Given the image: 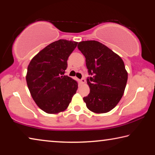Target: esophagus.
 I'll return each instance as SVG.
<instances>
[{"instance_id":"obj_1","label":"esophagus","mask_w":155,"mask_h":155,"mask_svg":"<svg viewBox=\"0 0 155 155\" xmlns=\"http://www.w3.org/2000/svg\"><path fill=\"white\" fill-rule=\"evenodd\" d=\"M85 83V78H82V79L81 80V83L84 84Z\"/></svg>"}]
</instances>
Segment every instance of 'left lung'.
I'll list each match as a JSON object with an SVG mask.
<instances>
[{
	"mask_svg": "<svg viewBox=\"0 0 155 155\" xmlns=\"http://www.w3.org/2000/svg\"><path fill=\"white\" fill-rule=\"evenodd\" d=\"M78 48L85 57L86 66L92 77L87 79L90 89L83 101L95 114H104L117 105L124 94L128 72L118 54L95 40L83 41Z\"/></svg>",
	"mask_w": 155,
	"mask_h": 155,
	"instance_id": "1",
	"label": "left lung"
}]
</instances>
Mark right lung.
I'll list each match as a JSON object with an SVG mask.
<instances>
[{
	"instance_id": "1",
	"label": "right lung",
	"mask_w": 155,
	"mask_h": 155,
	"mask_svg": "<svg viewBox=\"0 0 155 155\" xmlns=\"http://www.w3.org/2000/svg\"><path fill=\"white\" fill-rule=\"evenodd\" d=\"M78 42L59 40L48 44L31 59L26 80L37 105L49 114L65 111L77 92L78 84L64 75L68 57Z\"/></svg>"
}]
</instances>
